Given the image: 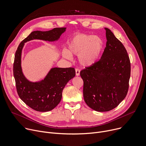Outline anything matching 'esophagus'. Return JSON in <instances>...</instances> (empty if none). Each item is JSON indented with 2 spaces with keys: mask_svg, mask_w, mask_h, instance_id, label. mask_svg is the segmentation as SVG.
I'll return each mask as SVG.
<instances>
[{
  "mask_svg": "<svg viewBox=\"0 0 146 146\" xmlns=\"http://www.w3.org/2000/svg\"><path fill=\"white\" fill-rule=\"evenodd\" d=\"M75 71H76V76H79L80 75V69H75Z\"/></svg>",
  "mask_w": 146,
  "mask_h": 146,
  "instance_id": "34e87169",
  "label": "esophagus"
}]
</instances>
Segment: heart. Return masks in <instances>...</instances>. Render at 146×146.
I'll list each match as a JSON object with an SVG mask.
<instances>
[{
  "instance_id": "obj_1",
  "label": "heart",
  "mask_w": 146,
  "mask_h": 146,
  "mask_svg": "<svg viewBox=\"0 0 146 146\" xmlns=\"http://www.w3.org/2000/svg\"><path fill=\"white\" fill-rule=\"evenodd\" d=\"M68 46V50L64 49L62 52L64 58L70 59L71 54L78 55L80 64L89 66L99 59L103 49V42L97 36L78 34L69 40Z\"/></svg>"
}]
</instances>
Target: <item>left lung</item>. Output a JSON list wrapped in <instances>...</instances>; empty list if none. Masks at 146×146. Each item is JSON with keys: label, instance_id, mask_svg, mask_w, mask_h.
Returning a JSON list of instances; mask_svg holds the SVG:
<instances>
[{"label": "left lung", "instance_id": "1", "mask_svg": "<svg viewBox=\"0 0 146 146\" xmlns=\"http://www.w3.org/2000/svg\"><path fill=\"white\" fill-rule=\"evenodd\" d=\"M107 44L101 59L80 72L83 97L90 108L111 111L126 97L130 77V62L126 49L108 29Z\"/></svg>", "mask_w": 146, "mask_h": 146}]
</instances>
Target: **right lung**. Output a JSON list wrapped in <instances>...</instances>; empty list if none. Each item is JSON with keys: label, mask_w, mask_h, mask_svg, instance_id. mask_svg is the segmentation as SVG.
I'll return each instance as SVG.
<instances>
[{"label": "right lung", "mask_w": 146, "mask_h": 146, "mask_svg": "<svg viewBox=\"0 0 146 146\" xmlns=\"http://www.w3.org/2000/svg\"><path fill=\"white\" fill-rule=\"evenodd\" d=\"M66 28H55L48 31L32 32L19 44L13 64V75L17 92L20 99L29 107L39 112L49 111L60 102L62 91L67 83L76 75L74 68H54L50 69L44 80L29 82L24 76L21 67V56L24 43L32 39L44 41L58 40Z\"/></svg>", "instance_id": "obj_1"}]
</instances>
